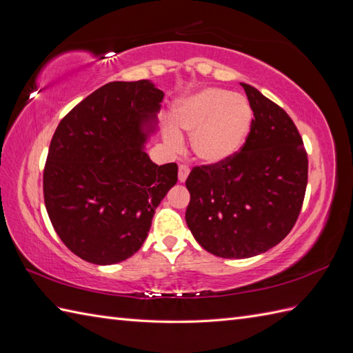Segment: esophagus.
<instances>
[{"instance_id":"34e87169","label":"esophagus","mask_w":353,"mask_h":353,"mask_svg":"<svg viewBox=\"0 0 353 353\" xmlns=\"http://www.w3.org/2000/svg\"><path fill=\"white\" fill-rule=\"evenodd\" d=\"M188 174H190V168L186 167V165H181V167H179V182H185Z\"/></svg>"}]
</instances>
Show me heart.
I'll list each match as a JSON object with an SVG mask.
<instances>
[{
	"instance_id": "heart-1",
	"label": "heart",
	"mask_w": 353,
	"mask_h": 353,
	"mask_svg": "<svg viewBox=\"0 0 353 353\" xmlns=\"http://www.w3.org/2000/svg\"><path fill=\"white\" fill-rule=\"evenodd\" d=\"M172 119L179 130L191 134L197 159L215 165L229 161L243 148L252 129L253 110L243 95L220 88H203L177 101ZM176 130L171 124L163 129L165 142L172 150L183 145L182 134Z\"/></svg>"
}]
</instances>
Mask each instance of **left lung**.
<instances>
[{
    "instance_id": "1",
    "label": "left lung",
    "mask_w": 353,
    "mask_h": 353,
    "mask_svg": "<svg viewBox=\"0 0 353 353\" xmlns=\"http://www.w3.org/2000/svg\"><path fill=\"white\" fill-rule=\"evenodd\" d=\"M253 110L245 144L229 161L196 167L186 224L209 253L244 259L264 253L290 234L301 214L308 157L287 112L241 83Z\"/></svg>"
}]
</instances>
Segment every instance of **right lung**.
I'll return each mask as SVG.
<instances>
[{
    "label": "right lung",
    "mask_w": 353,
    "mask_h": 353,
    "mask_svg": "<svg viewBox=\"0 0 353 353\" xmlns=\"http://www.w3.org/2000/svg\"><path fill=\"white\" fill-rule=\"evenodd\" d=\"M163 92L150 80L110 81L66 115L52 134L43 200L56 234L97 265L125 261L144 244L177 165L145 152Z\"/></svg>",
    "instance_id": "obj_1"
}]
</instances>
